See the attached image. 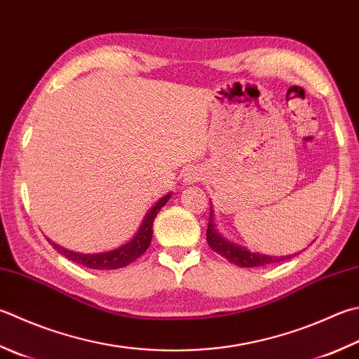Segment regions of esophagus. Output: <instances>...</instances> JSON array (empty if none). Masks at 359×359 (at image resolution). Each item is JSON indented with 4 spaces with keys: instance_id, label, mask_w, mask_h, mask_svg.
Masks as SVG:
<instances>
[{
    "instance_id": "1",
    "label": "esophagus",
    "mask_w": 359,
    "mask_h": 359,
    "mask_svg": "<svg viewBox=\"0 0 359 359\" xmlns=\"http://www.w3.org/2000/svg\"><path fill=\"white\" fill-rule=\"evenodd\" d=\"M200 177H201V175H200L197 170H194V172L189 173L187 180H189V181H197V180H200Z\"/></svg>"
}]
</instances>
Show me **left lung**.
I'll list each match as a JSON object with an SVG mask.
<instances>
[{"label": "left lung", "instance_id": "8db88e82", "mask_svg": "<svg viewBox=\"0 0 359 359\" xmlns=\"http://www.w3.org/2000/svg\"><path fill=\"white\" fill-rule=\"evenodd\" d=\"M206 239L209 247H211L215 253H219L223 258H226L231 264H236L239 267H261V266H269V264L273 262H281L286 261L292 256H266L259 253L248 252L243 247L234 245V243L228 242L222 238V236L215 231L214 225V215L209 212V222H208V229H206Z\"/></svg>", "mask_w": 359, "mask_h": 359}]
</instances>
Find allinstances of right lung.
<instances>
[{"mask_svg": "<svg viewBox=\"0 0 359 359\" xmlns=\"http://www.w3.org/2000/svg\"><path fill=\"white\" fill-rule=\"evenodd\" d=\"M168 198H170V195L162 197L145 215V219H144V222H142L137 234L134 236L130 242L125 243V245H121L117 250H112V252L98 253V255H81V253H74V252H70V250L59 247V245H56V243H53L51 241L50 242L60 255L65 256V258H69L73 262L79 264V266L87 267V269L114 270V269L126 267L128 264L136 261L140 255H144L147 252V248L150 247L151 238H153V222H154V219H156V215L161 211V208L168 201Z\"/></svg>", "mask_w": 359, "mask_h": 359, "instance_id": "right-lung-1", "label": "right lung"}]
</instances>
